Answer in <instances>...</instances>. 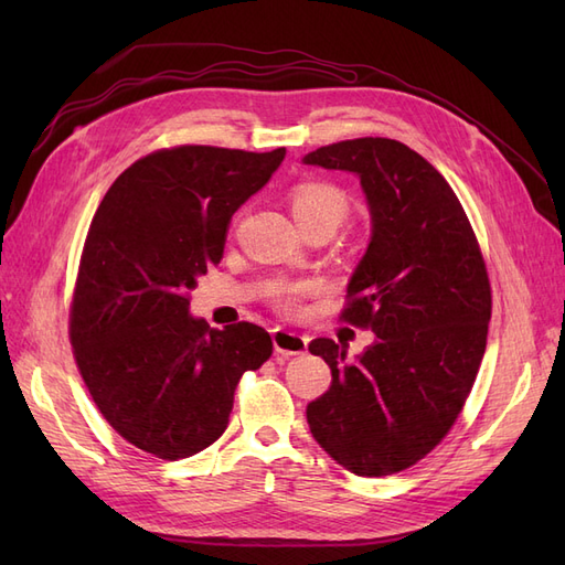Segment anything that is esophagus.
<instances>
[{"mask_svg": "<svg viewBox=\"0 0 565 565\" xmlns=\"http://www.w3.org/2000/svg\"><path fill=\"white\" fill-rule=\"evenodd\" d=\"M273 347H276V353L278 355H299L306 351V347H309V339L292 332V330H282V328H276L273 330Z\"/></svg>", "mask_w": 565, "mask_h": 565, "instance_id": "esophagus-1", "label": "esophagus"}]
</instances>
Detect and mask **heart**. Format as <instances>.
Instances as JSON below:
<instances>
[{
  "label": "heart",
  "instance_id": "obj_1",
  "mask_svg": "<svg viewBox=\"0 0 565 565\" xmlns=\"http://www.w3.org/2000/svg\"><path fill=\"white\" fill-rule=\"evenodd\" d=\"M289 202H292V212L301 228L313 226V224H328L337 228L349 212L347 195L341 193L337 185L322 183V181L299 183L292 191V195H289ZM309 292H311V285H287V287H278L276 292H273V297H276L282 311H295L299 299Z\"/></svg>",
  "mask_w": 565,
  "mask_h": 565
}]
</instances>
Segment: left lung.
Instances as JSON below:
<instances>
[{"label":"left lung","mask_w":565,"mask_h":565,"mask_svg":"<svg viewBox=\"0 0 565 565\" xmlns=\"http://www.w3.org/2000/svg\"><path fill=\"white\" fill-rule=\"evenodd\" d=\"M303 162L361 179L372 237L339 318L377 334L355 363L332 339L311 341L332 386L306 419L351 473H398L448 436L469 398L492 313L488 268L450 183L405 143L365 136Z\"/></svg>","instance_id":"left-lung-1"}]
</instances>
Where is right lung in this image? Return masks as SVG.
Masks as SVG:
<instances>
[{"label": "right lung", "instance_id": "obj_1", "mask_svg": "<svg viewBox=\"0 0 565 565\" xmlns=\"http://www.w3.org/2000/svg\"><path fill=\"white\" fill-rule=\"evenodd\" d=\"M285 148L174 146L108 188L84 241L71 303L77 370L113 429L160 459L191 457L226 431L237 382L273 353L254 322L212 330L191 289L224 256L241 204Z\"/></svg>", "mask_w": 565, "mask_h": 565}]
</instances>
